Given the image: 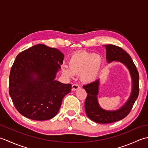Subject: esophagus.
<instances>
[{"instance_id": "1", "label": "esophagus", "mask_w": 148, "mask_h": 148, "mask_svg": "<svg viewBox=\"0 0 148 148\" xmlns=\"http://www.w3.org/2000/svg\"><path fill=\"white\" fill-rule=\"evenodd\" d=\"M79 88H80V86L78 85L77 84H72V91H76V90H78Z\"/></svg>"}]
</instances>
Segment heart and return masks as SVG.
Listing matches in <instances>:
<instances>
[{
    "label": "heart",
    "mask_w": 148,
    "mask_h": 148,
    "mask_svg": "<svg viewBox=\"0 0 148 148\" xmlns=\"http://www.w3.org/2000/svg\"><path fill=\"white\" fill-rule=\"evenodd\" d=\"M102 58L99 55L87 51H81L72 55L68 61V67L64 66V76L72 78L74 74H79L82 82L89 84L95 81L101 71Z\"/></svg>",
    "instance_id": "b5f03b06"
}]
</instances>
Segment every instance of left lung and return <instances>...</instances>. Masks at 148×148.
I'll return each mask as SVG.
<instances>
[{
  "mask_svg": "<svg viewBox=\"0 0 148 148\" xmlns=\"http://www.w3.org/2000/svg\"><path fill=\"white\" fill-rule=\"evenodd\" d=\"M106 49V60L109 64L112 62H120L126 66L132 78V92L127 101L120 108L114 111H108L100 106L97 95L99 92L100 80L83 86L88 93L84 103L88 117L99 123H111L121 120L129 114L139 95V72L130 55L122 48L112 45H104Z\"/></svg>",
  "mask_w": 148,
  "mask_h": 148,
  "instance_id": "8db88e82",
  "label": "left lung"
}]
</instances>
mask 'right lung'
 I'll return each instance as SVG.
<instances>
[{
  "label": "right lung",
  "mask_w": 148,
  "mask_h": 148,
  "mask_svg": "<svg viewBox=\"0 0 148 148\" xmlns=\"http://www.w3.org/2000/svg\"><path fill=\"white\" fill-rule=\"evenodd\" d=\"M64 59L58 49L40 44L17 55L9 75V93L21 115L45 121L57 114L71 91V84L55 80Z\"/></svg>",
  "instance_id": "obj_1"
}]
</instances>
